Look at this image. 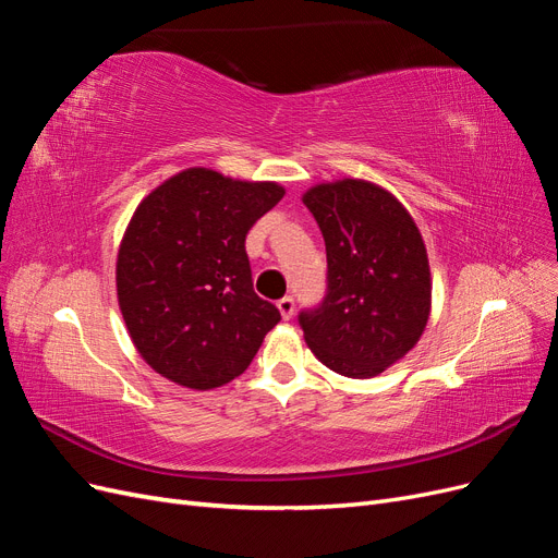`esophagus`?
Wrapping results in <instances>:
<instances>
[{"label": "esophagus", "mask_w": 558, "mask_h": 558, "mask_svg": "<svg viewBox=\"0 0 558 558\" xmlns=\"http://www.w3.org/2000/svg\"><path fill=\"white\" fill-rule=\"evenodd\" d=\"M277 307H279L281 318L289 320V318H293V312H295V300H293L291 295H286V298H281V300L277 302Z\"/></svg>", "instance_id": "1"}]
</instances>
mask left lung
Instances as JSON below:
<instances>
[{
	"instance_id": "8db88e82",
	"label": "left lung",
	"mask_w": 558,
	"mask_h": 558,
	"mask_svg": "<svg viewBox=\"0 0 558 558\" xmlns=\"http://www.w3.org/2000/svg\"><path fill=\"white\" fill-rule=\"evenodd\" d=\"M302 202L328 258L324 302L300 314L305 342L337 375L377 377L426 330L433 291L426 244L400 199L373 181L316 183Z\"/></svg>"
}]
</instances>
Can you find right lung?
Segmentation results:
<instances>
[{
	"label": "right lung",
	"mask_w": 558,
	"mask_h": 558,
	"mask_svg": "<svg viewBox=\"0 0 558 558\" xmlns=\"http://www.w3.org/2000/svg\"><path fill=\"white\" fill-rule=\"evenodd\" d=\"M275 181L189 167L134 209L116 260L132 344L170 381L209 391L240 377L279 310L253 291L246 234L283 197Z\"/></svg>",
	"instance_id": "obj_1"
}]
</instances>
